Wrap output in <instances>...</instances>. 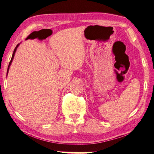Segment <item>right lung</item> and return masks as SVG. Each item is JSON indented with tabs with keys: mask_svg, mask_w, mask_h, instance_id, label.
I'll return each instance as SVG.
<instances>
[{
	"mask_svg": "<svg viewBox=\"0 0 154 154\" xmlns=\"http://www.w3.org/2000/svg\"><path fill=\"white\" fill-rule=\"evenodd\" d=\"M20 45V43H19V44H17V45L15 47V48H14V51H13V56H12V57H11V61H10V62H9V64H8V69H7V74H8V70H9V68H10V66H11V63H12V62H13V58H14V54H15V52H16V51H17V48L19 47V45Z\"/></svg>",
	"mask_w": 154,
	"mask_h": 154,
	"instance_id": "obj_1",
	"label": "right lung"
}]
</instances>
